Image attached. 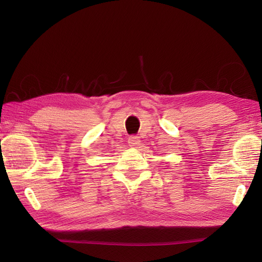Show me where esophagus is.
<instances>
[{
    "instance_id": "1",
    "label": "esophagus",
    "mask_w": 262,
    "mask_h": 262,
    "mask_svg": "<svg viewBox=\"0 0 262 262\" xmlns=\"http://www.w3.org/2000/svg\"><path fill=\"white\" fill-rule=\"evenodd\" d=\"M140 143H141V140L137 136H130L128 138V145L130 147H137L140 145Z\"/></svg>"
}]
</instances>
